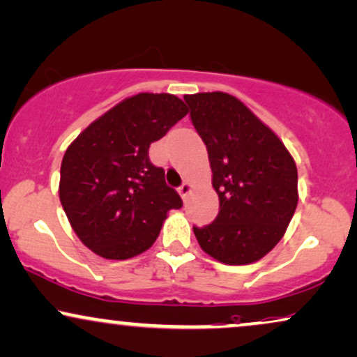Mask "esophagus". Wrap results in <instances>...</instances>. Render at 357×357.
Here are the masks:
<instances>
[{
	"mask_svg": "<svg viewBox=\"0 0 357 357\" xmlns=\"http://www.w3.org/2000/svg\"><path fill=\"white\" fill-rule=\"evenodd\" d=\"M191 190H192V184L191 183H183L181 184V186H179V195H181V197H183V199H186V197H188V195H190V192H191Z\"/></svg>",
	"mask_w": 357,
	"mask_h": 357,
	"instance_id": "esophagus-1",
	"label": "esophagus"
}]
</instances>
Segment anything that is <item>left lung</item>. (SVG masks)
Here are the masks:
<instances>
[{
  "instance_id": "left-lung-1",
  "label": "left lung",
  "mask_w": 357,
  "mask_h": 357,
  "mask_svg": "<svg viewBox=\"0 0 357 357\" xmlns=\"http://www.w3.org/2000/svg\"><path fill=\"white\" fill-rule=\"evenodd\" d=\"M191 121L208 149L220 213L192 226L201 249L220 263L251 264L286 233L298 206V169L282 141L238 98L186 94Z\"/></svg>"
}]
</instances>
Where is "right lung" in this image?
<instances>
[{
    "instance_id": "add662e5",
    "label": "right lung",
    "mask_w": 357,
    "mask_h": 357,
    "mask_svg": "<svg viewBox=\"0 0 357 357\" xmlns=\"http://www.w3.org/2000/svg\"><path fill=\"white\" fill-rule=\"evenodd\" d=\"M188 114L174 94L139 93L89 124L68 146L59 201L81 243L105 259L153 246L167 211L183 206L149 161V146Z\"/></svg>"
}]
</instances>
